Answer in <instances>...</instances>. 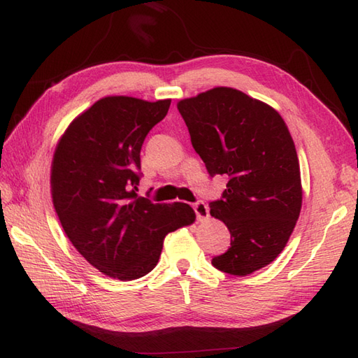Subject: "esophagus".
<instances>
[{
	"label": "esophagus",
	"mask_w": 358,
	"mask_h": 358,
	"mask_svg": "<svg viewBox=\"0 0 358 358\" xmlns=\"http://www.w3.org/2000/svg\"><path fill=\"white\" fill-rule=\"evenodd\" d=\"M194 210H195L196 220H199V222H203V220L209 218V208H208V204L204 203V201L194 203Z\"/></svg>",
	"instance_id": "esophagus-1"
}]
</instances>
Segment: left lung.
I'll return each instance as SVG.
<instances>
[{
  "label": "left lung",
  "mask_w": 358,
  "mask_h": 358,
  "mask_svg": "<svg viewBox=\"0 0 358 358\" xmlns=\"http://www.w3.org/2000/svg\"><path fill=\"white\" fill-rule=\"evenodd\" d=\"M177 108L210 177H227L222 199L209 206L229 229L231 246L212 264L231 275H249L275 260L300 215L292 136L275 109L232 87L185 98Z\"/></svg>",
  "instance_id": "left-lung-1"
}]
</instances>
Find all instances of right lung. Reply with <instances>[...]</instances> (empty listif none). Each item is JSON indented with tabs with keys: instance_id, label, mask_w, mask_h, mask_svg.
Masks as SVG:
<instances>
[{
	"instance_id": "1",
	"label": "right lung",
	"mask_w": 358,
	"mask_h": 358,
	"mask_svg": "<svg viewBox=\"0 0 358 358\" xmlns=\"http://www.w3.org/2000/svg\"><path fill=\"white\" fill-rule=\"evenodd\" d=\"M171 100L104 96L75 118L52 159V200L75 249L104 275L123 281L158 263L169 232L195 222L186 203L136 195L144 138Z\"/></svg>"
}]
</instances>
